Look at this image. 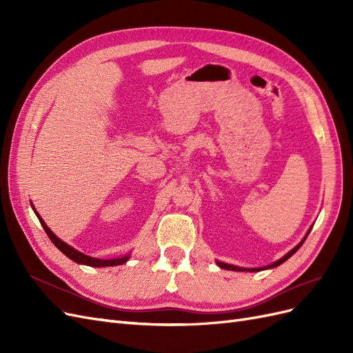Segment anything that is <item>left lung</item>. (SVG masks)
<instances>
[{
	"mask_svg": "<svg viewBox=\"0 0 353 353\" xmlns=\"http://www.w3.org/2000/svg\"><path fill=\"white\" fill-rule=\"evenodd\" d=\"M311 230L312 228H309V231L306 232V236H305V239L299 243L294 249H292L290 252H288L285 256H283L281 259H279L276 262H274V263H271V265H268V266H263V268H241V266H234V265H230V263H223V262H219V261H216V265L219 266V268H223V270H230V271H245V272H259V271H263V270H270V268H275V266H279V265H281L283 262H285L288 258H290V256H293L299 249H301V245L303 244V241L306 240V237H307V234L311 232Z\"/></svg>",
	"mask_w": 353,
	"mask_h": 353,
	"instance_id": "8db88e82",
	"label": "left lung"
}]
</instances>
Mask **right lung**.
Instances as JSON below:
<instances>
[{
	"label": "right lung",
	"instance_id": "1",
	"mask_svg": "<svg viewBox=\"0 0 353 353\" xmlns=\"http://www.w3.org/2000/svg\"><path fill=\"white\" fill-rule=\"evenodd\" d=\"M34 208V206H32ZM35 213H37V216H38V219H39V222H41V225H42V228L46 230V232H47V236L50 237V240L54 243V245L56 248L61 252V253H65L69 259H72L73 262H77V263H81V265H88V266H95V268H103V266H116V265H122V263H125L128 259H130V254H125L123 258H116V259H97V258H91V256H87V254H83V253H81V252H78V250H74L72 245H69V244H66L65 241H61L54 232H52L48 227H47V223L44 222V219H42L41 216H39V213L35 210Z\"/></svg>",
	"mask_w": 353,
	"mask_h": 353
}]
</instances>
